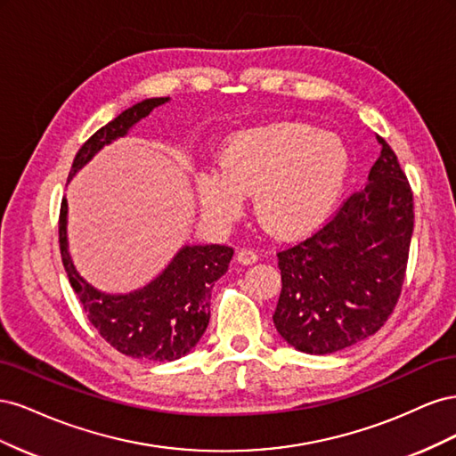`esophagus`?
I'll use <instances>...</instances> for the list:
<instances>
[{"label":"esophagus","instance_id":"esophagus-1","mask_svg":"<svg viewBox=\"0 0 456 456\" xmlns=\"http://www.w3.org/2000/svg\"><path fill=\"white\" fill-rule=\"evenodd\" d=\"M238 260L241 265H253V262L258 260V253L256 249H253V247H241L238 251Z\"/></svg>","mask_w":456,"mask_h":456}]
</instances>
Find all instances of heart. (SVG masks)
<instances>
[{"label": "heart", "mask_w": 456, "mask_h": 456, "mask_svg": "<svg viewBox=\"0 0 456 456\" xmlns=\"http://www.w3.org/2000/svg\"><path fill=\"white\" fill-rule=\"evenodd\" d=\"M223 171L201 173L198 198L207 215L236 218L245 194L255 195L260 223L291 236L320 226L346 184L350 151L337 134L305 123H273L233 136Z\"/></svg>", "instance_id": "b5f03b06"}]
</instances>
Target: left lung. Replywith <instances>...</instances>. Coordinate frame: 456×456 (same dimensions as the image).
<instances>
[{
	"label": "left lung",
	"instance_id": "1",
	"mask_svg": "<svg viewBox=\"0 0 456 456\" xmlns=\"http://www.w3.org/2000/svg\"><path fill=\"white\" fill-rule=\"evenodd\" d=\"M380 158L360 190L323 226L278 251V333L300 352L333 354L375 335L402 295L415 207L395 151Z\"/></svg>",
	"mask_w": 456,
	"mask_h": 456
}]
</instances>
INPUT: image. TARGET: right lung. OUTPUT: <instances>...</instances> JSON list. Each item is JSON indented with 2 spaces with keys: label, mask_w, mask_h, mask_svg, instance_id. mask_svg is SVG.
Wrapping results in <instances>:
<instances>
[{
  "label": "right lung",
  "mask_w": 456,
  "mask_h": 456,
  "mask_svg": "<svg viewBox=\"0 0 456 456\" xmlns=\"http://www.w3.org/2000/svg\"><path fill=\"white\" fill-rule=\"evenodd\" d=\"M167 96L146 99L127 108L96 131L77 150L72 178L104 144L127 134L136 121L167 102ZM66 200L61 203L59 245L68 280L99 335L119 354L148 362H173L196 346L209 325L211 289L228 272L233 249L228 245H186L171 265L141 291L104 295L91 287L72 265L66 247Z\"/></svg>",
  "instance_id": "add662e5"
}]
</instances>
